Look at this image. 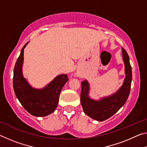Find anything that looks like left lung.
<instances>
[{"mask_svg":"<svg viewBox=\"0 0 147 147\" xmlns=\"http://www.w3.org/2000/svg\"><path fill=\"white\" fill-rule=\"evenodd\" d=\"M122 53L126 77L123 85L115 93L107 97L102 98L99 100H95L89 96L90 87L88 82L84 80L81 82L80 102L83 110L87 115L96 121H103L111 117L123 106L128 98L132 78L131 67L128 54L123 48Z\"/></svg>","mask_w":147,"mask_h":147,"instance_id":"obj_1","label":"left lung"}]
</instances>
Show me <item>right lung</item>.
<instances>
[{"instance_id": "right-lung-1", "label": "right lung", "mask_w": 147, "mask_h": 147, "mask_svg": "<svg viewBox=\"0 0 147 147\" xmlns=\"http://www.w3.org/2000/svg\"><path fill=\"white\" fill-rule=\"evenodd\" d=\"M21 51L13 70V85L16 97L24 108L31 115L45 117L54 112L58 104L59 94L65 84L69 80L67 74H59L46 87L35 89L30 85L22 72L24 60V49Z\"/></svg>"}]
</instances>
